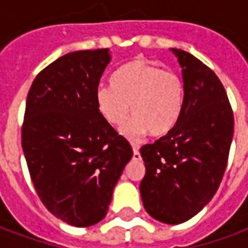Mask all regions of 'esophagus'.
I'll use <instances>...</instances> for the list:
<instances>
[{
	"label": "esophagus",
	"mask_w": 248,
	"mask_h": 248,
	"mask_svg": "<svg viewBox=\"0 0 248 248\" xmlns=\"http://www.w3.org/2000/svg\"><path fill=\"white\" fill-rule=\"evenodd\" d=\"M142 159V156H140V150L134 147V151H133V161H140Z\"/></svg>",
	"instance_id": "34e87169"
}]
</instances>
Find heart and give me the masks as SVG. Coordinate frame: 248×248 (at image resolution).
Returning <instances> with one entry per match:
<instances>
[{
  "label": "heart",
  "instance_id": "b5f03b06",
  "mask_svg": "<svg viewBox=\"0 0 248 248\" xmlns=\"http://www.w3.org/2000/svg\"><path fill=\"white\" fill-rule=\"evenodd\" d=\"M111 86L98 87L95 105L113 127H121L131 113L134 118L122 129L124 138L137 142L146 131L159 137L174 126L183 102V83L178 74L135 60L114 74Z\"/></svg>",
  "mask_w": 248,
  "mask_h": 248
}]
</instances>
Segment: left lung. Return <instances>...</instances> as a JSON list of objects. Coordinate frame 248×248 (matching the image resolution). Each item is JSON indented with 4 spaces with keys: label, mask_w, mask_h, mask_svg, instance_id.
Segmentation results:
<instances>
[{
    "label": "left lung",
    "mask_w": 248,
    "mask_h": 248,
    "mask_svg": "<svg viewBox=\"0 0 248 248\" xmlns=\"http://www.w3.org/2000/svg\"><path fill=\"white\" fill-rule=\"evenodd\" d=\"M171 51L182 67V108L166 135L140 147L146 174L140 190L153 218L179 224L197 215L222 182L234 114L217 74L190 53Z\"/></svg>",
    "instance_id": "8db88e82"
}]
</instances>
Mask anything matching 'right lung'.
<instances>
[{"label":"right lung","mask_w":248,"mask_h":248,"mask_svg":"<svg viewBox=\"0 0 248 248\" xmlns=\"http://www.w3.org/2000/svg\"><path fill=\"white\" fill-rule=\"evenodd\" d=\"M108 49L73 51L41 71L26 98L22 150L41 202L54 217L89 227L108 214L133 156L126 138L98 113L95 92Z\"/></svg>","instance_id":"add662e5"}]
</instances>
